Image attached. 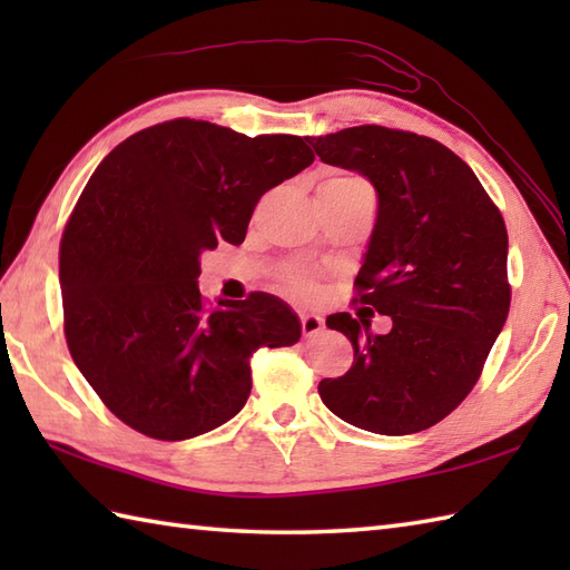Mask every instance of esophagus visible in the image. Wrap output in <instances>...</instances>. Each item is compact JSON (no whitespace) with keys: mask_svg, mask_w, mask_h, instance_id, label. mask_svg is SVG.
I'll return each mask as SVG.
<instances>
[{"mask_svg":"<svg viewBox=\"0 0 570 570\" xmlns=\"http://www.w3.org/2000/svg\"><path fill=\"white\" fill-rule=\"evenodd\" d=\"M301 331H304V335H316L323 331V316H318V313H301Z\"/></svg>","mask_w":570,"mask_h":570,"instance_id":"34e87169","label":"esophagus"}]
</instances>
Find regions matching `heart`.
<instances>
[{"instance_id": "obj_1", "label": "heart", "mask_w": 570, "mask_h": 570, "mask_svg": "<svg viewBox=\"0 0 570 570\" xmlns=\"http://www.w3.org/2000/svg\"><path fill=\"white\" fill-rule=\"evenodd\" d=\"M335 180H345V184H350V186L370 188V186L365 184V180H362V178H355V176H341V178H335ZM284 284H286L288 292H294V294H298V296H311V294H316V282H313V276H311L308 272H304V269H292V272H286V276H284Z\"/></svg>"}]
</instances>
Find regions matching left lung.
Listing matches in <instances>:
<instances>
[{"label": "left lung", "instance_id": "left-lung-1", "mask_svg": "<svg viewBox=\"0 0 570 570\" xmlns=\"http://www.w3.org/2000/svg\"><path fill=\"white\" fill-rule=\"evenodd\" d=\"M323 164L365 176L377 223L355 278L360 304L392 318L333 313L355 350L343 377L321 380L335 416L382 435L431 429L463 402L510 313L507 227L472 168L441 141L377 125L311 137Z\"/></svg>", "mask_w": 570, "mask_h": 570}]
</instances>
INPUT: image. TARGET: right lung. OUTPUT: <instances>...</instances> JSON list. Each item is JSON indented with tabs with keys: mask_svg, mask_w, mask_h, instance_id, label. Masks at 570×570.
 Here are the masks:
<instances>
[{
	"mask_svg": "<svg viewBox=\"0 0 570 570\" xmlns=\"http://www.w3.org/2000/svg\"><path fill=\"white\" fill-rule=\"evenodd\" d=\"M306 139L247 137L171 119L125 139L95 168L60 239L66 341L82 377L127 426L186 441L239 414L249 357L301 337L272 294L217 298L203 252L242 245L266 190L313 164Z\"/></svg>",
	"mask_w": 570,
	"mask_h": 570,
	"instance_id": "right-lung-1",
	"label": "right lung"
}]
</instances>
